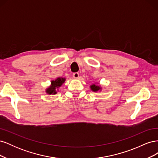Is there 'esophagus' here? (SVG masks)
<instances>
[{"instance_id":"1","label":"esophagus","mask_w":158,"mask_h":158,"mask_svg":"<svg viewBox=\"0 0 158 158\" xmlns=\"http://www.w3.org/2000/svg\"><path fill=\"white\" fill-rule=\"evenodd\" d=\"M73 77H74V78H76V79L78 78V77H79V74H78V73H74V74H73Z\"/></svg>"}]
</instances>
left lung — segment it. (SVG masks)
Wrapping results in <instances>:
<instances>
[{
  "instance_id": "obj_1",
  "label": "left lung",
  "mask_w": 158,
  "mask_h": 158,
  "mask_svg": "<svg viewBox=\"0 0 158 158\" xmlns=\"http://www.w3.org/2000/svg\"><path fill=\"white\" fill-rule=\"evenodd\" d=\"M90 89L94 92H101L102 90V86L101 85H99V83L98 82H95L92 84V85H89Z\"/></svg>"
}]
</instances>
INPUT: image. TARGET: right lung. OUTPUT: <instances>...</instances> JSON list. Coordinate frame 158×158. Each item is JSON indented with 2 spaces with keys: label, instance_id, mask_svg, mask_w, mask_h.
I'll use <instances>...</instances> for the list:
<instances>
[{
  "label": "right lung",
  "instance_id": "add662e5",
  "mask_svg": "<svg viewBox=\"0 0 158 158\" xmlns=\"http://www.w3.org/2000/svg\"><path fill=\"white\" fill-rule=\"evenodd\" d=\"M66 80L65 78L58 77L56 79L51 81V85L45 89V92L49 95H55L57 92L59 91V88L62 86V85L64 83Z\"/></svg>",
  "mask_w": 158,
  "mask_h": 158
}]
</instances>
